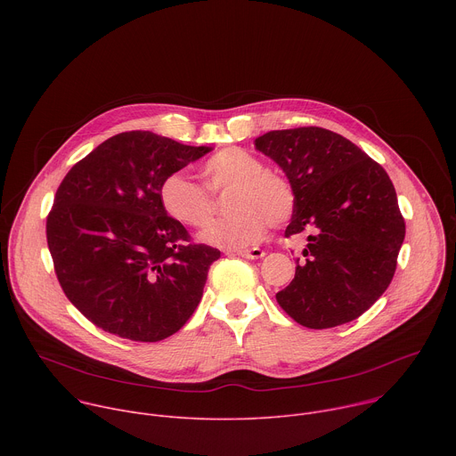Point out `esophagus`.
Segmentation results:
<instances>
[{"instance_id":"obj_1","label":"esophagus","mask_w":456,"mask_h":456,"mask_svg":"<svg viewBox=\"0 0 456 456\" xmlns=\"http://www.w3.org/2000/svg\"><path fill=\"white\" fill-rule=\"evenodd\" d=\"M236 254L241 257H247V259H259L265 256V250L254 247V248H240V250H236Z\"/></svg>"}]
</instances>
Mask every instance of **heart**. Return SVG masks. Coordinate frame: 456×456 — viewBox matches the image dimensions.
<instances>
[{
	"mask_svg": "<svg viewBox=\"0 0 456 456\" xmlns=\"http://www.w3.org/2000/svg\"><path fill=\"white\" fill-rule=\"evenodd\" d=\"M213 191L232 189L231 216L216 220L200 232V240L220 248H243L257 243L269 229L287 224L296 208L292 185L267 171L256 155L241 148H225L204 164ZM164 211L182 225L204 227L215 213V200L202 185L183 173H171L159 189Z\"/></svg>",
	"mask_w": 456,
	"mask_h": 456,
	"instance_id": "b5f03b06",
	"label": "heart"
}]
</instances>
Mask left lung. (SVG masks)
I'll return each mask as SVG.
<instances>
[{"mask_svg":"<svg viewBox=\"0 0 456 456\" xmlns=\"http://www.w3.org/2000/svg\"><path fill=\"white\" fill-rule=\"evenodd\" d=\"M287 175L296 208L285 236L305 232L280 306L306 329H332L364 314L392 283L406 225L387 173L324 127L276 129L254 141Z\"/></svg>","mask_w":456,"mask_h":456,"instance_id":"obj_1","label":"left lung"}]
</instances>
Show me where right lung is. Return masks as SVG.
Masks as SVG:
<instances>
[{
    "instance_id": "obj_1",
    "label": "right lung",
    "mask_w": 456,
    "mask_h": 456,
    "mask_svg": "<svg viewBox=\"0 0 456 456\" xmlns=\"http://www.w3.org/2000/svg\"><path fill=\"white\" fill-rule=\"evenodd\" d=\"M151 132L99 144L62 178L46 241L62 292L95 327L157 343L197 310L220 250L191 243L164 211L166 176L209 153Z\"/></svg>"
}]
</instances>
